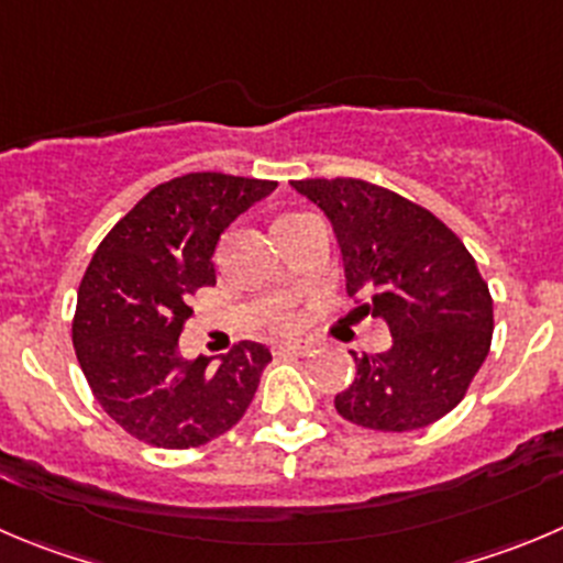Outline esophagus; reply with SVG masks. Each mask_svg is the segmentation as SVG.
Instances as JSON below:
<instances>
[{
    "label": "esophagus",
    "instance_id": "obj_1",
    "mask_svg": "<svg viewBox=\"0 0 563 563\" xmlns=\"http://www.w3.org/2000/svg\"><path fill=\"white\" fill-rule=\"evenodd\" d=\"M311 346V341H283L275 346V355H308Z\"/></svg>",
    "mask_w": 563,
    "mask_h": 563
}]
</instances>
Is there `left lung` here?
I'll return each instance as SVG.
<instances>
[{
    "label": "left lung",
    "instance_id": "1",
    "mask_svg": "<svg viewBox=\"0 0 563 563\" xmlns=\"http://www.w3.org/2000/svg\"><path fill=\"white\" fill-rule=\"evenodd\" d=\"M291 186L333 224L358 317L383 319L394 339L386 353L355 358L335 411L386 433L428 428L464 400L492 346L495 308L475 257L430 210L375 183Z\"/></svg>",
    "mask_w": 563,
    "mask_h": 563
}]
</instances>
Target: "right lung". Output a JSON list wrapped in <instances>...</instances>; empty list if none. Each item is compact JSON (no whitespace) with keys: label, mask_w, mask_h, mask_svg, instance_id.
I'll use <instances>...</instances> for the list:
<instances>
[{"label":"right lung","mask_w":563,"mask_h":563,"mask_svg":"<svg viewBox=\"0 0 563 563\" xmlns=\"http://www.w3.org/2000/svg\"><path fill=\"white\" fill-rule=\"evenodd\" d=\"M275 180L194 172L152 188L93 252L71 322L77 361L99 406L152 448L188 450L228 433L272 353L241 341L210 358L180 355L183 324L199 288L217 283L219 235Z\"/></svg>","instance_id":"1"}]
</instances>
